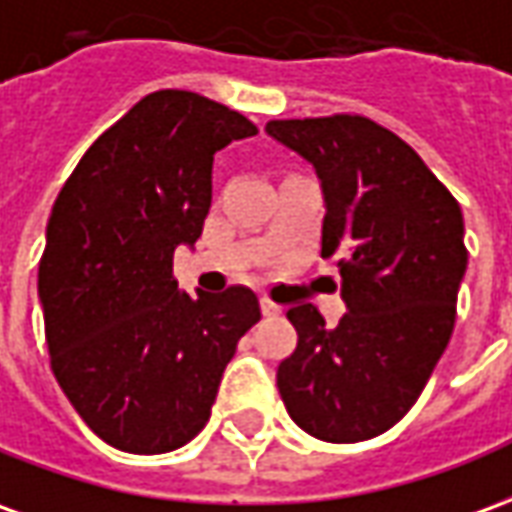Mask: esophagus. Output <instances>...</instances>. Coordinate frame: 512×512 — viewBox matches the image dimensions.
Returning a JSON list of instances; mask_svg holds the SVG:
<instances>
[{"label": "esophagus", "mask_w": 512, "mask_h": 512, "mask_svg": "<svg viewBox=\"0 0 512 512\" xmlns=\"http://www.w3.org/2000/svg\"><path fill=\"white\" fill-rule=\"evenodd\" d=\"M262 312H264V317H276V315H281V306L270 301V298H262Z\"/></svg>", "instance_id": "1"}]
</instances>
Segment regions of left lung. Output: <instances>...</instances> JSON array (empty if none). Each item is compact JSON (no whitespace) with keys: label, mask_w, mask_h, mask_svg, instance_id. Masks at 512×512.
Wrapping results in <instances>:
<instances>
[{"label":"left lung","mask_w":512,"mask_h":512,"mask_svg":"<svg viewBox=\"0 0 512 512\" xmlns=\"http://www.w3.org/2000/svg\"><path fill=\"white\" fill-rule=\"evenodd\" d=\"M267 133L317 169L320 256H340L348 312L287 309L298 345L278 393L303 432L359 443L396 426L449 345L468 250L463 211L424 158L368 116L270 119Z\"/></svg>","instance_id":"1"}]
</instances>
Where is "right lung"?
I'll list each match as a JSON object with an SVG mask.
<instances>
[{"label":"right lung","mask_w":512,"mask_h":512,"mask_svg":"<svg viewBox=\"0 0 512 512\" xmlns=\"http://www.w3.org/2000/svg\"><path fill=\"white\" fill-rule=\"evenodd\" d=\"M256 133L239 111L161 88L88 147L52 206L38 264L49 365L114 449L164 454L195 438L262 320L248 287L192 298L172 276L175 248L203 234L214 153Z\"/></svg>","instance_id":"add662e5"}]
</instances>
